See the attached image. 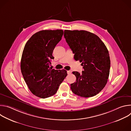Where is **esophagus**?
I'll return each mask as SVG.
<instances>
[{"label":"esophagus","instance_id":"obj_1","mask_svg":"<svg viewBox=\"0 0 131 131\" xmlns=\"http://www.w3.org/2000/svg\"><path fill=\"white\" fill-rule=\"evenodd\" d=\"M67 73H68V74H70V73L72 72V71H71V70H68V71H67Z\"/></svg>","mask_w":131,"mask_h":131}]
</instances>
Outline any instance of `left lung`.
Returning a JSON list of instances; mask_svg holds the SVG:
<instances>
[{
  "instance_id": "obj_1",
  "label": "left lung",
  "mask_w": 131,
  "mask_h": 131,
  "mask_svg": "<svg viewBox=\"0 0 131 131\" xmlns=\"http://www.w3.org/2000/svg\"><path fill=\"white\" fill-rule=\"evenodd\" d=\"M64 38L74 54V59L82 62V73L73 71L76 82L70 84L72 92L83 97L96 95L105 86L109 75L110 60L108 51L99 37L85 30H65Z\"/></svg>"
}]
</instances>
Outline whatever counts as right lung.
Masks as SVG:
<instances>
[{
	"label": "right lung",
	"mask_w": 131,
	"mask_h": 131,
	"mask_svg": "<svg viewBox=\"0 0 131 131\" xmlns=\"http://www.w3.org/2000/svg\"><path fill=\"white\" fill-rule=\"evenodd\" d=\"M63 30H43L34 34L26 42L22 55L21 69L29 90L45 99L54 95L67 75V71L50 67L55 47L61 40Z\"/></svg>",
	"instance_id": "obj_1"
}]
</instances>
